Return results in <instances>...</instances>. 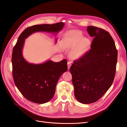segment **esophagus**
Masks as SVG:
<instances>
[{
	"mask_svg": "<svg viewBox=\"0 0 127 127\" xmlns=\"http://www.w3.org/2000/svg\"><path fill=\"white\" fill-rule=\"evenodd\" d=\"M71 65V62H70V61H68V62H67V66H68V69H70V67Z\"/></svg>",
	"mask_w": 127,
	"mask_h": 127,
	"instance_id": "1",
	"label": "esophagus"
}]
</instances>
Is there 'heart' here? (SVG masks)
Returning <instances> with one entry per match:
<instances>
[{
  "instance_id": "b5f03b06",
  "label": "heart",
  "mask_w": 127,
  "mask_h": 127,
  "mask_svg": "<svg viewBox=\"0 0 127 127\" xmlns=\"http://www.w3.org/2000/svg\"><path fill=\"white\" fill-rule=\"evenodd\" d=\"M64 47L68 49L73 48L71 56L78 59L85 54L90 45V40L83 37L82 32L76 30H71L65 34L63 38Z\"/></svg>"
}]
</instances>
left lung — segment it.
Returning <instances> with one entry per match:
<instances>
[{"instance_id": "left-lung-1", "label": "left lung", "mask_w": 127, "mask_h": 127, "mask_svg": "<svg viewBox=\"0 0 127 127\" xmlns=\"http://www.w3.org/2000/svg\"><path fill=\"white\" fill-rule=\"evenodd\" d=\"M87 31L94 38L91 49L70 68L74 95L84 104L97 101L110 88L118 60V50L108 32L91 26H87Z\"/></svg>"}]
</instances>
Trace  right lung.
<instances>
[{"label":"right lung","instance_id":"right-lung-1","mask_svg":"<svg viewBox=\"0 0 127 127\" xmlns=\"http://www.w3.org/2000/svg\"><path fill=\"white\" fill-rule=\"evenodd\" d=\"M64 26V22H58L28 27L19 36L13 49L12 63L14 83L25 98L32 102L44 103L53 98L58 79L67 70V61L64 59L54 62L49 60L37 64L27 62L22 55L25 39L37 32L57 33Z\"/></svg>","mask_w":127,"mask_h":127}]
</instances>
